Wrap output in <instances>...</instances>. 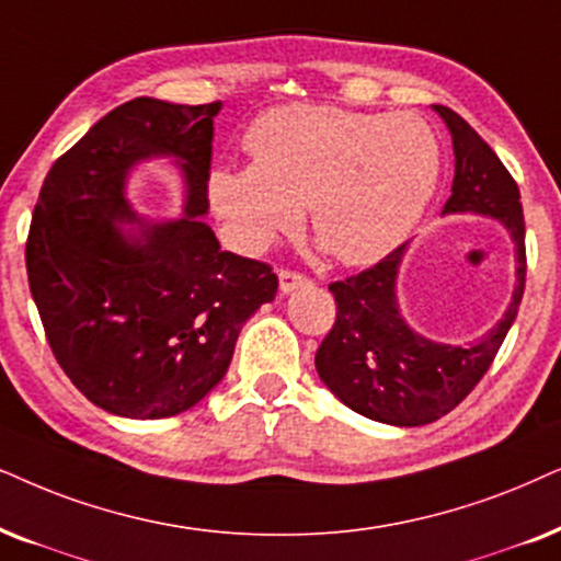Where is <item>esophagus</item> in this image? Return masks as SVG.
<instances>
[{
	"instance_id": "1",
	"label": "esophagus",
	"mask_w": 561,
	"mask_h": 561,
	"mask_svg": "<svg viewBox=\"0 0 561 561\" xmlns=\"http://www.w3.org/2000/svg\"><path fill=\"white\" fill-rule=\"evenodd\" d=\"M278 280H280V290L283 294H290V290L301 288V286H309V278L304 273H296V271H280L278 273Z\"/></svg>"
}]
</instances>
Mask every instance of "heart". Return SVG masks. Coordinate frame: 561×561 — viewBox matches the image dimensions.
I'll list each match as a JSON object with an SVG mask.
<instances>
[{"mask_svg": "<svg viewBox=\"0 0 561 561\" xmlns=\"http://www.w3.org/2000/svg\"><path fill=\"white\" fill-rule=\"evenodd\" d=\"M247 167H216L208 201L244 252L311 229L334 257L370 265L410 237L440 178V144L414 113L283 105L252 121Z\"/></svg>", "mask_w": 561, "mask_h": 561, "instance_id": "heart-1", "label": "heart"}]
</instances>
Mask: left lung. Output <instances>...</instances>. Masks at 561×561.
Masks as SVG:
<instances>
[{
	"mask_svg": "<svg viewBox=\"0 0 561 561\" xmlns=\"http://www.w3.org/2000/svg\"><path fill=\"white\" fill-rule=\"evenodd\" d=\"M435 111L450 130L456 174L443 214H482L505 224L518 257V286L497 327L474 345H440L399 314L397 273L407 244L374 267L330 283L337 319L317 351V374L340 402L376 423L417 427L435 423L471 394L518 317L526 288V221L520 193L490 144L446 105Z\"/></svg>",
	"mask_w": 561,
	"mask_h": 561,
	"instance_id": "8db88e82",
	"label": "left lung"
}]
</instances>
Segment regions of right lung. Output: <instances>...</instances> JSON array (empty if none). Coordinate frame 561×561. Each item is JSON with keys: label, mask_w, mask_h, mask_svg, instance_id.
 <instances>
[{"label": "right lung", "mask_w": 561, "mask_h": 561, "mask_svg": "<svg viewBox=\"0 0 561 561\" xmlns=\"http://www.w3.org/2000/svg\"><path fill=\"white\" fill-rule=\"evenodd\" d=\"M218 111L154 98L118 105L56 159L35 203L25 265L46 340L71 383L121 417L198 404L227 374L242 324L278 290L271 265L224 252L201 221ZM151 156L184 167L178 222H141L122 195L129 167Z\"/></svg>", "instance_id": "add662e5"}]
</instances>
